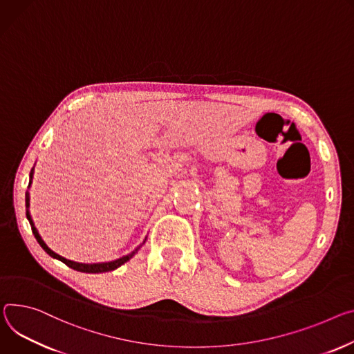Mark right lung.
<instances>
[{"label": "right lung", "mask_w": 354, "mask_h": 354, "mask_svg": "<svg viewBox=\"0 0 354 354\" xmlns=\"http://www.w3.org/2000/svg\"><path fill=\"white\" fill-rule=\"evenodd\" d=\"M30 179H32V171H30ZM25 202H26V207H29V196H28V194H26V196H25ZM26 217H28V220H29V224H30V229H32V233H34V236H35V239H37V241L39 243V245L50 255V257H53V259H56V260H59V261H62L63 264H66L68 267H71V268H73V270H76V271H80V272H88V274H99V272H109V271H113V270H115V268H118L120 266H122L124 263H127L128 260L131 259V257L141 248V245H138L133 252H130L128 255H124V257H121V259H118V260H115V261H110V263H102V264H80V263H75V261H71V260H66V259H63L62 255H59V254H56V252H53L46 244H45V241L41 239V236H39V233H38V230H37V227H35V224H34V221H32V218H30V214H29V210L26 209ZM147 240V239H145ZM145 243V241H144Z\"/></svg>", "instance_id": "add662e5"}]
</instances>
